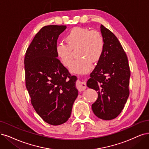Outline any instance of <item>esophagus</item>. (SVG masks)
<instances>
[{
  "instance_id": "esophagus-1",
  "label": "esophagus",
  "mask_w": 149,
  "mask_h": 149,
  "mask_svg": "<svg viewBox=\"0 0 149 149\" xmlns=\"http://www.w3.org/2000/svg\"><path fill=\"white\" fill-rule=\"evenodd\" d=\"M77 88L79 91H84L86 89V83L85 81H79L77 83Z\"/></svg>"
}]
</instances>
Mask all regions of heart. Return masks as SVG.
<instances>
[{"label":"heart","instance_id":"heart-1","mask_svg":"<svg viewBox=\"0 0 149 149\" xmlns=\"http://www.w3.org/2000/svg\"><path fill=\"white\" fill-rule=\"evenodd\" d=\"M65 40L67 44L60 43L56 47L57 56L63 64L65 67L72 64L74 58L72 50L77 48L79 49L77 56L80 57L70 67L72 72H88L91 68V62L96 63L101 57L104 42L97 31L85 27H74L65 36Z\"/></svg>","mask_w":149,"mask_h":149}]
</instances>
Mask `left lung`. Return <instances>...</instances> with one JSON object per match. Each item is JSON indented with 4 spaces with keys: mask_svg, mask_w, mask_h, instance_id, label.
<instances>
[{
    "mask_svg": "<svg viewBox=\"0 0 149 149\" xmlns=\"http://www.w3.org/2000/svg\"><path fill=\"white\" fill-rule=\"evenodd\" d=\"M101 31L103 52L87 86L98 93L92 104L93 112L98 118L111 120L121 113L127 101L130 69L127 56L117 37L102 24Z\"/></svg>",
    "mask_w": 149,
    "mask_h": 149,
    "instance_id": "left-lung-1",
    "label": "left lung"
}]
</instances>
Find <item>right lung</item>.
Here are the masks:
<instances>
[{
    "instance_id": "obj_1",
    "label": "right lung",
    "mask_w": 149,
    "mask_h": 149,
    "mask_svg": "<svg viewBox=\"0 0 149 149\" xmlns=\"http://www.w3.org/2000/svg\"><path fill=\"white\" fill-rule=\"evenodd\" d=\"M66 26L49 25L38 31L24 57L26 86L36 112L48 124L67 122L78 96L77 77L57 58L59 36Z\"/></svg>"
}]
</instances>
